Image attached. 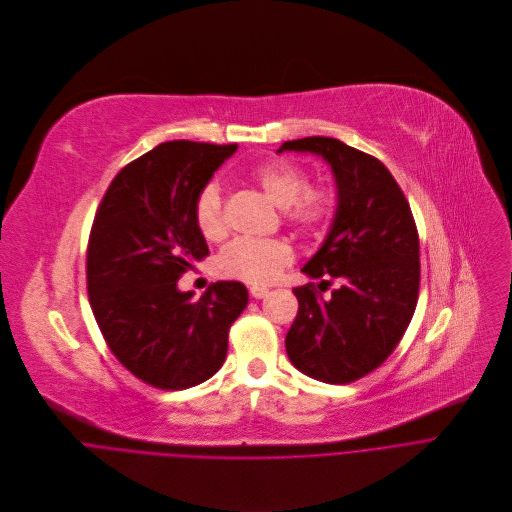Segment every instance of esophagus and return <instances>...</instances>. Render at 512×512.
<instances>
[{
	"label": "esophagus",
	"instance_id": "obj_1",
	"mask_svg": "<svg viewBox=\"0 0 512 512\" xmlns=\"http://www.w3.org/2000/svg\"><path fill=\"white\" fill-rule=\"evenodd\" d=\"M249 293H251V297L261 299V297H265V295L269 293V289H267V287H261V285H255V287L249 289Z\"/></svg>",
	"mask_w": 512,
	"mask_h": 512
}]
</instances>
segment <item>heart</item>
<instances>
[{
  "label": "heart",
  "instance_id": "obj_1",
  "mask_svg": "<svg viewBox=\"0 0 512 512\" xmlns=\"http://www.w3.org/2000/svg\"><path fill=\"white\" fill-rule=\"evenodd\" d=\"M251 179L279 207H285V217L303 227H325L335 213V195L327 187H311L305 170L293 162L269 160L251 170ZM195 223L201 235L209 241H219L227 233L223 197L217 185H205L193 207ZM293 253L285 241L237 237L217 257V269L227 279L245 281L251 285H267L275 281Z\"/></svg>",
  "mask_w": 512,
  "mask_h": 512
}]
</instances>
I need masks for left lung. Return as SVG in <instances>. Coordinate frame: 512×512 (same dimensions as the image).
Wrapping results in <instances>:
<instances>
[{
	"label": "left lung",
	"mask_w": 512,
	"mask_h": 512,
	"mask_svg": "<svg viewBox=\"0 0 512 512\" xmlns=\"http://www.w3.org/2000/svg\"><path fill=\"white\" fill-rule=\"evenodd\" d=\"M283 150L313 152L331 164L335 219L303 273L343 283L329 298L315 283L293 289L299 309L285 350L305 376L350 384L382 366L410 325L420 289L418 229L400 185L376 156L327 136L287 140L277 152Z\"/></svg>",
	"instance_id": "1"
}]
</instances>
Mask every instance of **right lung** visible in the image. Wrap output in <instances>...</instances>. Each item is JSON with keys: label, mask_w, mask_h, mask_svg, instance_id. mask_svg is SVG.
<instances>
[{"label": "right lung", "mask_w": 512, "mask_h": 512, "mask_svg": "<svg viewBox=\"0 0 512 512\" xmlns=\"http://www.w3.org/2000/svg\"><path fill=\"white\" fill-rule=\"evenodd\" d=\"M237 144L162 142L128 162L96 211L86 281L96 323L116 360L158 390H185L219 372L229 329L247 307L239 281L201 299L177 281L209 255L193 207Z\"/></svg>", "instance_id": "right-lung-1"}]
</instances>
